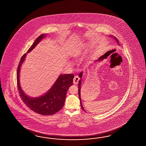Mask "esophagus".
<instances>
[{
  "label": "esophagus",
  "instance_id": "34e87169",
  "mask_svg": "<svg viewBox=\"0 0 146 146\" xmlns=\"http://www.w3.org/2000/svg\"><path fill=\"white\" fill-rule=\"evenodd\" d=\"M80 80V78H79L78 76H75L74 77V79H73V81H74V84H78V82H79V80Z\"/></svg>",
  "mask_w": 146,
  "mask_h": 146
}]
</instances>
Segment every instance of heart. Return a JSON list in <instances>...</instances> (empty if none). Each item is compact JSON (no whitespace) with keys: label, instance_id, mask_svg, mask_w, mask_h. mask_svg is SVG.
I'll return each mask as SVG.
<instances>
[{"label":"heart","instance_id":"b5f03b06","mask_svg":"<svg viewBox=\"0 0 146 146\" xmlns=\"http://www.w3.org/2000/svg\"><path fill=\"white\" fill-rule=\"evenodd\" d=\"M70 65H71V64H70Z\"/></svg>","mask_w":146,"mask_h":146}]
</instances>
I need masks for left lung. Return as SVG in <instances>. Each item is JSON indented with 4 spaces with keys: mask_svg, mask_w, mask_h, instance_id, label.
<instances>
[{
    "mask_svg": "<svg viewBox=\"0 0 146 146\" xmlns=\"http://www.w3.org/2000/svg\"><path fill=\"white\" fill-rule=\"evenodd\" d=\"M111 37H113L114 38V40H116V41L117 42V43L118 44V45H119V42H118V40L116 37H114V36H110ZM82 74H83V72H80L79 74V77L80 78H82ZM81 79H80V80L79 81V84H78V94H79V99H80V104H81V109H82L83 110H84V112H86V111L84 110V107H83V106H82V102H81V95H80V91H81Z\"/></svg>",
    "mask_w": 146,
    "mask_h": 146,
    "instance_id": "1",
    "label": "left lung"
}]
</instances>
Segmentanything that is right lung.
Listing matches in <instances>:
<instances>
[{"mask_svg":"<svg viewBox=\"0 0 146 146\" xmlns=\"http://www.w3.org/2000/svg\"><path fill=\"white\" fill-rule=\"evenodd\" d=\"M47 34H41L34 41L30 48L22 56L19 62L17 73V87L23 102L33 112L43 115H52L62 109L65 101L66 96L69 88L73 84V74H60L53 86L42 96L32 98L27 96L22 90L20 84V71L25 61L27 54L30 52L40 42Z\"/></svg>","mask_w":146,"mask_h":146,"instance_id":"obj_1","label":"right lung"}]
</instances>
